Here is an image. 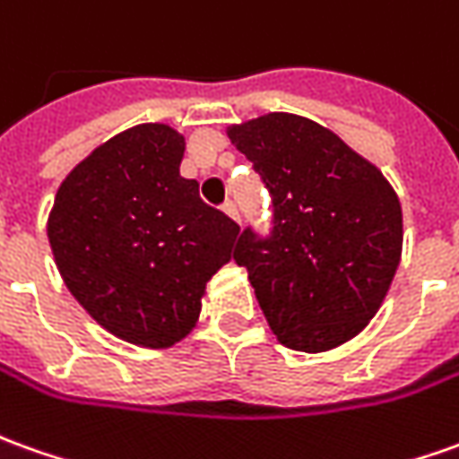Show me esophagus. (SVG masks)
I'll return each instance as SVG.
<instances>
[{"label":"esophagus","instance_id":"34e87169","mask_svg":"<svg viewBox=\"0 0 459 459\" xmlns=\"http://www.w3.org/2000/svg\"><path fill=\"white\" fill-rule=\"evenodd\" d=\"M223 213H226V216H230L233 221H240L238 208H236V204H233V201H226V204H223Z\"/></svg>","mask_w":459,"mask_h":459}]
</instances>
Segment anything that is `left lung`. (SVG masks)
Segmentation results:
<instances>
[{"label": "left lung", "instance_id": "8db88e82", "mask_svg": "<svg viewBox=\"0 0 459 459\" xmlns=\"http://www.w3.org/2000/svg\"><path fill=\"white\" fill-rule=\"evenodd\" d=\"M273 196V230L240 233L233 258L248 271L275 338L323 352L373 320L403 253V208L380 169L316 121L273 111L226 129Z\"/></svg>", "mask_w": 459, "mask_h": 459}]
</instances>
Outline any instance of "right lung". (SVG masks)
<instances>
[{
	"label": "right lung",
	"mask_w": 459,
	"mask_h": 459,
	"mask_svg": "<svg viewBox=\"0 0 459 459\" xmlns=\"http://www.w3.org/2000/svg\"><path fill=\"white\" fill-rule=\"evenodd\" d=\"M184 149L166 124L121 131L69 171L47 221L72 296L141 348H171L196 328L206 283L240 230L181 176Z\"/></svg>",
	"instance_id": "obj_1"
}]
</instances>
